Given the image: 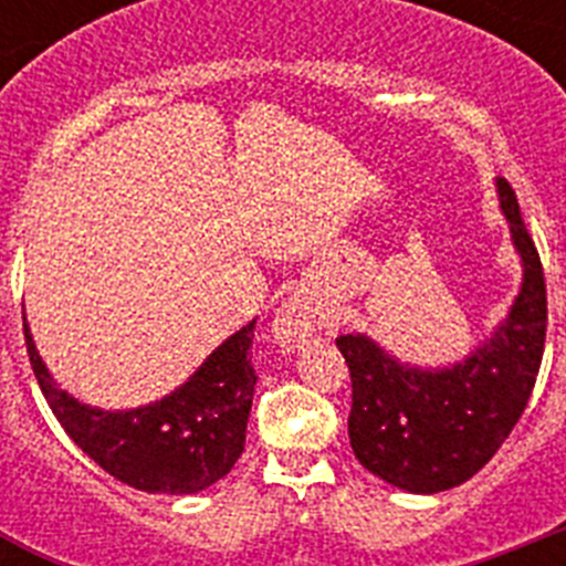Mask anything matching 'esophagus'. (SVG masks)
<instances>
[{
    "mask_svg": "<svg viewBox=\"0 0 566 566\" xmlns=\"http://www.w3.org/2000/svg\"><path fill=\"white\" fill-rule=\"evenodd\" d=\"M332 326L334 323L328 319L326 308L319 306L317 300H312L308 294H294L292 300L280 306L272 332L283 348H300L308 339L332 332Z\"/></svg>",
    "mask_w": 566,
    "mask_h": 566,
    "instance_id": "esophagus-1",
    "label": "esophagus"
}]
</instances>
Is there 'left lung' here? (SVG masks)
Returning a JSON list of instances; mask_svg holds the SVG:
<instances>
[{
    "label": "left lung",
    "instance_id": "1",
    "mask_svg": "<svg viewBox=\"0 0 566 566\" xmlns=\"http://www.w3.org/2000/svg\"><path fill=\"white\" fill-rule=\"evenodd\" d=\"M524 283L499 332L464 363L419 371L363 334L337 348L352 374L348 439L374 476L411 493H439L468 482L493 459L524 413L547 337V286L538 249L518 212L516 192L496 181Z\"/></svg>",
    "mask_w": 566,
    "mask_h": 566
}]
</instances>
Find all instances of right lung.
Masks as SVG:
<instances>
[{
  "label": "right lung",
  "mask_w": 566,
  "mask_h": 566,
  "mask_svg": "<svg viewBox=\"0 0 566 566\" xmlns=\"http://www.w3.org/2000/svg\"><path fill=\"white\" fill-rule=\"evenodd\" d=\"M254 319L209 354L161 402L135 411H98L67 397L44 368L24 323L33 374L67 437L113 479L147 493H198L223 479L243 453L252 411Z\"/></svg>",
  "instance_id": "right-lung-1"
}]
</instances>
